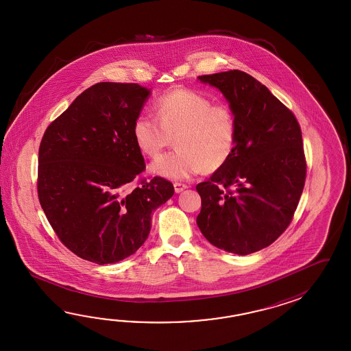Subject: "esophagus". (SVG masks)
Here are the masks:
<instances>
[{"label": "esophagus", "instance_id": "34e87169", "mask_svg": "<svg viewBox=\"0 0 351 351\" xmlns=\"http://www.w3.org/2000/svg\"><path fill=\"white\" fill-rule=\"evenodd\" d=\"M173 186H174V191H176V193H180V192H183L184 189L188 188L186 184H183V183H178V182H176Z\"/></svg>", "mask_w": 351, "mask_h": 351}]
</instances>
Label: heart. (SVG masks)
I'll return each mask as SVG.
<instances>
[{
	"label": "heart",
	"mask_w": 351,
	"mask_h": 351,
	"mask_svg": "<svg viewBox=\"0 0 351 351\" xmlns=\"http://www.w3.org/2000/svg\"><path fill=\"white\" fill-rule=\"evenodd\" d=\"M157 118L142 114L133 123L135 144L143 154L158 157L173 143L177 149L158 158L150 172L169 179H186L215 172L232 157L237 141V120L231 108L186 88L158 97Z\"/></svg>",
	"instance_id": "b5f03b06"
}]
</instances>
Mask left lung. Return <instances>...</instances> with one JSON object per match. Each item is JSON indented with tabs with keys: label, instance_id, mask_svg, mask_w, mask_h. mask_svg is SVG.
Wrapping results in <instances>:
<instances>
[{
	"label": "left lung",
	"instance_id": "1",
	"mask_svg": "<svg viewBox=\"0 0 351 351\" xmlns=\"http://www.w3.org/2000/svg\"><path fill=\"white\" fill-rule=\"evenodd\" d=\"M219 90L237 120L234 152L197 184V224L213 246L254 254L291 223L305 186L306 159L298 119L265 85L239 70L202 75Z\"/></svg>",
	"mask_w": 351,
	"mask_h": 351
}]
</instances>
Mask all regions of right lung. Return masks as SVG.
<instances>
[{
  "label": "right lung",
  "mask_w": 351,
  "mask_h": 351,
  "mask_svg": "<svg viewBox=\"0 0 351 351\" xmlns=\"http://www.w3.org/2000/svg\"><path fill=\"white\" fill-rule=\"evenodd\" d=\"M150 90L97 82L46 129L38 149V201L60 241L86 261L115 263L148 239L152 212L173 194L162 177L127 192L145 163L133 123Z\"/></svg>",
  "instance_id": "1"
}]
</instances>
